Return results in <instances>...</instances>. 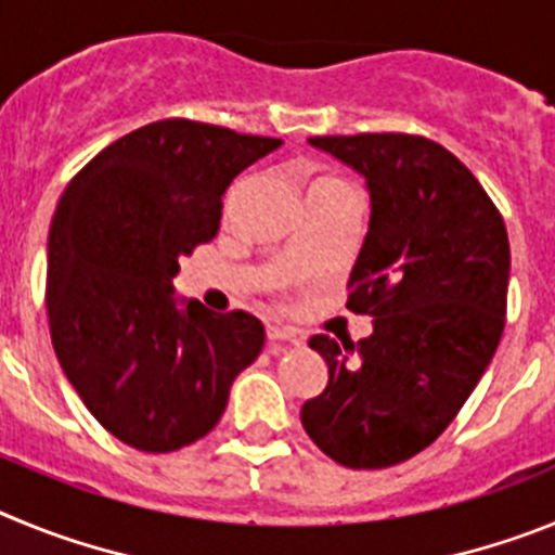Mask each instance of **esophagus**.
I'll return each mask as SVG.
<instances>
[{
  "label": "esophagus",
  "mask_w": 555,
  "mask_h": 555,
  "mask_svg": "<svg viewBox=\"0 0 555 555\" xmlns=\"http://www.w3.org/2000/svg\"><path fill=\"white\" fill-rule=\"evenodd\" d=\"M267 338L269 341H288V345H300L302 336L297 331H292V327H281V325H269L267 327Z\"/></svg>",
  "instance_id": "obj_1"
}]
</instances>
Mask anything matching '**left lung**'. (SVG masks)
Masks as SVG:
<instances>
[{"instance_id":"1","label":"left lung","mask_w":555,"mask_h":555,"mask_svg":"<svg viewBox=\"0 0 555 555\" xmlns=\"http://www.w3.org/2000/svg\"><path fill=\"white\" fill-rule=\"evenodd\" d=\"M308 141L366 178L372 217L347 308L370 313L372 336L358 345L311 336L331 377L302 405V428L345 467H395L442 436L498 350L506 224L473 171L425 135Z\"/></svg>"}]
</instances>
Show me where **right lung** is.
<instances>
[{"mask_svg":"<svg viewBox=\"0 0 555 555\" xmlns=\"http://www.w3.org/2000/svg\"><path fill=\"white\" fill-rule=\"evenodd\" d=\"M281 139L191 119L127 132L94 155L49 228L52 347L96 423L144 453H171L219 423L235 375L263 347L247 311L180 308V258L219 233L238 171Z\"/></svg>","mask_w":555,"mask_h":555,"instance_id":"right-lung-1","label":"right lung"}]
</instances>
